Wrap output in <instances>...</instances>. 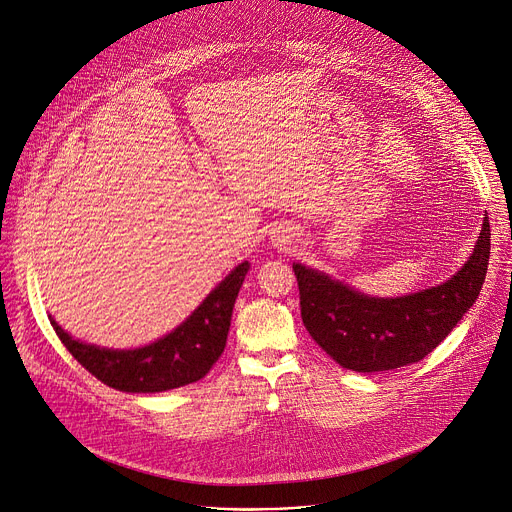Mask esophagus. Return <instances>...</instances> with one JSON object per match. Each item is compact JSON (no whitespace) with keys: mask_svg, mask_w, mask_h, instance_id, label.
<instances>
[{"mask_svg":"<svg viewBox=\"0 0 512 512\" xmlns=\"http://www.w3.org/2000/svg\"><path fill=\"white\" fill-rule=\"evenodd\" d=\"M286 238H288V236H286V234H284V232H282V234H278V236H276V240H278V242H286Z\"/></svg>","mask_w":512,"mask_h":512,"instance_id":"1","label":"esophagus"}]
</instances>
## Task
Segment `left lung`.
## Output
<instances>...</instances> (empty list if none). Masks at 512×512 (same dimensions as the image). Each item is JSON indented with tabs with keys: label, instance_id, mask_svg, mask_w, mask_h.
<instances>
[{
	"label": "left lung",
	"instance_id": "obj_1",
	"mask_svg": "<svg viewBox=\"0 0 512 512\" xmlns=\"http://www.w3.org/2000/svg\"><path fill=\"white\" fill-rule=\"evenodd\" d=\"M488 256L490 224L484 218L470 258L450 280L391 298L365 294L327 272L294 262L302 323L345 369L375 373L418 363L476 302Z\"/></svg>",
	"mask_w": 512,
	"mask_h": 512
}]
</instances>
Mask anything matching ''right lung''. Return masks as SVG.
I'll return each mask as SVG.
<instances>
[{
    "label": "right lung",
    "mask_w": 512,
    "mask_h": 512,
    "mask_svg": "<svg viewBox=\"0 0 512 512\" xmlns=\"http://www.w3.org/2000/svg\"><path fill=\"white\" fill-rule=\"evenodd\" d=\"M250 262L238 264L197 309L171 333L137 349L98 347L68 335L50 323L72 353L96 379L127 393H159L199 381L224 353L232 311Z\"/></svg>",
    "instance_id": "add662e5"
}]
</instances>
